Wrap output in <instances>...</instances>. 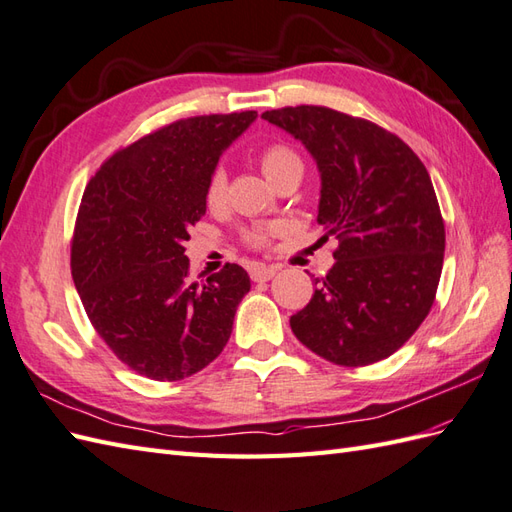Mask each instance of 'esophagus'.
<instances>
[{
    "instance_id": "34e87169",
    "label": "esophagus",
    "mask_w": 512,
    "mask_h": 512,
    "mask_svg": "<svg viewBox=\"0 0 512 512\" xmlns=\"http://www.w3.org/2000/svg\"><path fill=\"white\" fill-rule=\"evenodd\" d=\"M278 273V267H267V265H254L252 269H249V276H252L254 282H267L271 280L273 276Z\"/></svg>"
}]
</instances>
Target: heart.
<instances>
[{"label":"heart","instance_id":"obj_1","mask_svg":"<svg viewBox=\"0 0 512 512\" xmlns=\"http://www.w3.org/2000/svg\"><path fill=\"white\" fill-rule=\"evenodd\" d=\"M258 162H260V169H263L269 182L278 180L280 176H284V173H289V171H302V160H299L297 154H293L291 149L284 145L265 147L263 152L258 154ZM223 197H226V171H223V167H215L213 173H210L208 184H206V204L210 208H217V206H221ZM271 232H273V228H256L247 234V241L252 245H263V243H267Z\"/></svg>","mask_w":512,"mask_h":512}]
</instances>
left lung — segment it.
<instances>
[{"mask_svg":"<svg viewBox=\"0 0 512 512\" xmlns=\"http://www.w3.org/2000/svg\"><path fill=\"white\" fill-rule=\"evenodd\" d=\"M263 119L295 136L321 176L317 221L334 236V265L291 330L343 367L389 358L428 317L445 226L423 162L400 136L326 106H289Z\"/></svg>","mask_w":512,"mask_h":512,"instance_id":"1","label":"left lung"}]
</instances>
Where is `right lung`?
I'll return each mask as SVG.
<instances>
[{"mask_svg":"<svg viewBox=\"0 0 512 512\" xmlns=\"http://www.w3.org/2000/svg\"><path fill=\"white\" fill-rule=\"evenodd\" d=\"M256 110L173 121L112 154L86 184L71 276L93 328L149 380L189 378L223 352L249 276L226 265L189 280L184 243L206 215V184Z\"/></svg>","mask_w":512,"mask_h":512,"instance_id":"right-lung-1","label":"right lung"}]
</instances>
